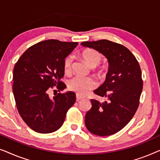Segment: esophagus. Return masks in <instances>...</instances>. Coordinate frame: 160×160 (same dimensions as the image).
Wrapping results in <instances>:
<instances>
[{"label":"esophagus","mask_w":160,"mask_h":160,"mask_svg":"<svg viewBox=\"0 0 160 160\" xmlns=\"http://www.w3.org/2000/svg\"><path fill=\"white\" fill-rule=\"evenodd\" d=\"M84 98V96L78 95V94H76V100H77V101H78V100H82V99H83V98Z\"/></svg>","instance_id":"34e87169"}]
</instances>
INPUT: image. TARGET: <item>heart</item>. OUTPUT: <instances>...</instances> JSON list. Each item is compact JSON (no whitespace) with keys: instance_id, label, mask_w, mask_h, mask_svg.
<instances>
[{"instance_id":"obj_1","label":"heart","mask_w":160,"mask_h":160,"mask_svg":"<svg viewBox=\"0 0 160 160\" xmlns=\"http://www.w3.org/2000/svg\"><path fill=\"white\" fill-rule=\"evenodd\" d=\"M82 57L85 62L91 68H95L99 65L102 61V54L97 50L89 49L84 50L82 53ZM73 61V56H68L64 60V70L65 72H69L71 70ZM97 86V82L91 77H80L73 76L68 82V87L70 90L74 92L78 95H85L89 90Z\"/></svg>"}]
</instances>
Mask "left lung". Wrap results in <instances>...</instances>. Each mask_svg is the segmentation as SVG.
Returning a JSON list of instances; mask_svg holds the SVG:
<instances>
[{"instance_id":"left-lung-1","label":"left lung","mask_w":160,"mask_h":160,"mask_svg":"<svg viewBox=\"0 0 160 160\" xmlns=\"http://www.w3.org/2000/svg\"><path fill=\"white\" fill-rule=\"evenodd\" d=\"M81 45L100 52L109 64L106 81L94 91L108 98V101L91 100L92 108L85 116V125L96 135H113L128 124L138 108L143 89L141 67L132 52L119 43L102 39L84 41Z\"/></svg>"}]
</instances>
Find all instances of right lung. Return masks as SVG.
Wrapping results in <instances>:
<instances>
[{
  "instance_id": "1",
  "label": "right lung",
  "mask_w": 160,
  "mask_h": 160,
  "mask_svg": "<svg viewBox=\"0 0 160 160\" xmlns=\"http://www.w3.org/2000/svg\"><path fill=\"white\" fill-rule=\"evenodd\" d=\"M78 45L54 39L37 43L24 52L14 65L13 93L19 115L26 124L39 133H51L62 125L68 109L76 101L73 92L53 98L49 91L65 89L60 79L64 60Z\"/></svg>"
}]
</instances>
